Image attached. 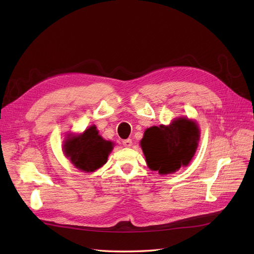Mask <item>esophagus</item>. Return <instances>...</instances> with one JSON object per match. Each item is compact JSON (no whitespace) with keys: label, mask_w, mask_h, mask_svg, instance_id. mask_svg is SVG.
Masks as SVG:
<instances>
[{"label":"esophagus","mask_w":254,"mask_h":254,"mask_svg":"<svg viewBox=\"0 0 254 254\" xmlns=\"http://www.w3.org/2000/svg\"><path fill=\"white\" fill-rule=\"evenodd\" d=\"M123 144H124L125 147H130V146H131V140L130 139H126V140L123 141Z\"/></svg>","instance_id":"obj_1"}]
</instances>
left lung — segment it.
<instances>
[{"label": "left lung", "mask_w": 254, "mask_h": 254, "mask_svg": "<svg viewBox=\"0 0 254 254\" xmlns=\"http://www.w3.org/2000/svg\"><path fill=\"white\" fill-rule=\"evenodd\" d=\"M198 141L197 125L193 120L179 117L169 126L162 125L146 129L140 145L148 168L167 175L190 163Z\"/></svg>", "instance_id": "8db88e82"}]
</instances>
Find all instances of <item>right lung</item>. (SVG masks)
I'll list each match as a JSON object with an SVG mask.
<instances>
[{"label": "right lung", "instance_id": "right-lung-1", "mask_svg": "<svg viewBox=\"0 0 254 254\" xmlns=\"http://www.w3.org/2000/svg\"><path fill=\"white\" fill-rule=\"evenodd\" d=\"M113 149L111 141L104 140L96 126H91L83 134H69L64 142V153L79 170L95 172L107 163Z\"/></svg>", "mask_w": 254, "mask_h": 254}]
</instances>
